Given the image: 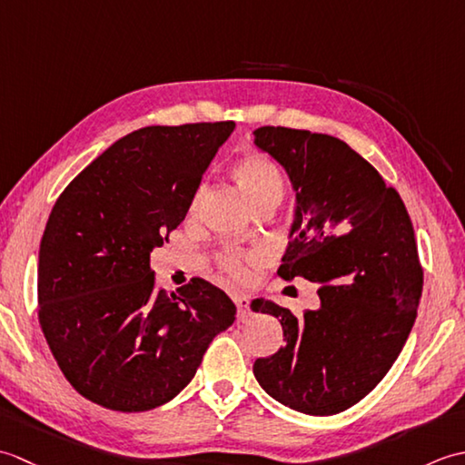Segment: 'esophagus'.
<instances>
[{"label":"esophagus","instance_id":"34e87169","mask_svg":"<svg viewBox=\"0 0 465 465\" xmlns=\"http://www.w3.org/2000/svg\"><path fill=\"white\" fill-rule=\"evenodd\" d=\"M235 302V308H238V320L240 322H245L252 315V310H250V300L245 298V295H235L233 298Z\"/></svg>","mask_w":465,"mask_h":465}]
</instances>
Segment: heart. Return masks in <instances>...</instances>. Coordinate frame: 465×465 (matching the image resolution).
<instances>
[{
    "label": "heart",
    "instance_id": "b5f03b06",
    "mask_svg": "<svg viewBox=\"0 0 465 465\" xmlns=\"http://www.w3.org/2000/svg\"><path fill=\"white\" fill-rule=\"evenodd\" d=\"M233 180L238 183L240 192L243 193L245 200L252 207L260 205V203H280L283 192H285V183H283V175L280 172V167L275 165L268 155L263 153H248L243 155L242 160L233 165ZM202 192L193 197L192 207L197 205L200 202ZM243 262L245 255L238 252H225L220 258L222 270L227 272L233 278H242L243 275Z\"/></svg>",
    "mask_w": 465,
    "mask_h": 465
}]
</instances>
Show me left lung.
<instances>
[{
    "label": "left lung",
    "instance_id": "8db88e82",
    "mask_svg": "<svg viewBox=\"0 0 465 465\" xmlns=\"http://www.w3.org/2000/svg\"><path fill=\"white\" fill-rule=\"evenodd\" d=\"M253 143L295 192L280 278L318 283L320 305L295 315L270 300L285 345L253 363L268 396L308 416H333L390 371L418 315L423 272L406 205L375 167L333 135L263 125Z\"/></svg>",
    "mask_w": 465,
    "mask_h": 465
}]
</instances>
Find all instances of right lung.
Returning a JSON list of instances; mask_svg holds the SVG:
<instances>
[{
  "instance_id": "right-lung-1",
  "label": "right lung",
  "mask_w": 465,
  "mask_h": 465,
  "mask_svg": "<svg viewBox=\"0 0 465 465\" xmlns=\"http://www.w3.org/2000/svg\"><path fill=\"white\" fill-rule=\"evenodd\" d=\"M233 122L150 125L97 155L57 197L39 245V323L77 393L115 411L173 400L235 305L202 278L167 295L150 253L185 220Z\"/></svg>"
}]
</instances>
